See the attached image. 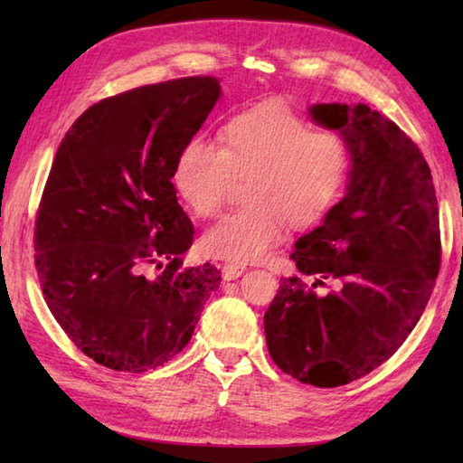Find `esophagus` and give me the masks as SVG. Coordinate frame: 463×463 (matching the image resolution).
I'll return each instance as SVG.
<instances>
[{
    "label": "esophagus",
    "instance_id": "obj_1",
    "mask_svg": "<svg viewBox=\"0 0 463 463\" xmlns=\"http://www.w3.org/2000/svg\"><path fill=\"white\" fill-rule=\"evenodd\" d=\"M245 265L242 263H224V268H222V278L224 279H237V278H241L242 273H245Z\"/></svg>",
    "mask_w": 463,
    "mask_h": 463
}]
</instances>
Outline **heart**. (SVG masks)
<instances>
[{
  "mask_svg": "<svg viewBox=\"0 0 463 463\" xmlns=\"http://www.w3.org/2000/svg\"><path fill=\"white\" fill-rule=\"evenodd\" d=\"M347 175V146L331 130L310 124L281 104L234 116L221 146L192 138L177 153L174 184L195 216L222 208L232 177H247L242 206L202 237L208 255L260 261L284 239L286 226L308 229L335 206Z\"/></svg>",
  "mask_w": 463,
  "mask_h": 463,
  "instance_id": "1",
  "label": "heart"
}]
</instances>
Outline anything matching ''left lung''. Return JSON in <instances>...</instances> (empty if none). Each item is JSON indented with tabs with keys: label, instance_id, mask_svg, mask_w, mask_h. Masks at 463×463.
I'll return each mask as SVG.
<instances>
[{
	"label": "left lung",
	"instance_id": "8db88e82",
	"mask_svg": "<svg viewBox=\"0 0 463 463\" xmlns=\"http://www.w3.org/2000/svg\"><path fill=\"white\" fill-rule=\"evenodd\" d=\"M308 116L347 146V187L289 255L315 284L281 278L263 326L281 372L335 388L373 372L419 323L441 263L439 210L425 156L386 116L339 101ZM325 280L335 289L320 297Z\"/></svg>",
	"mask_w": 463,
	"mask_h": 463
}]
</instances>
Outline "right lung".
<instances>
[{"label":"right lung","instance_id":"right-lung-1","mask_svg":"<svg viewBox=\"0 0 463 463\" xmlns=\"http://www.w3.org/2000/svg\"><path fill=\"white\" fill-rule=\"evenodd\" d=\"M222 90L182 77L101 99L59 145L34 231L44 300L85 355L143 373L174 359L221 271L182 268L194 224L171 184L177 153ZM148 264L164 268L155 279Z\"/></svg>","mask_w":463,"mask_h":463}]
</instances>
